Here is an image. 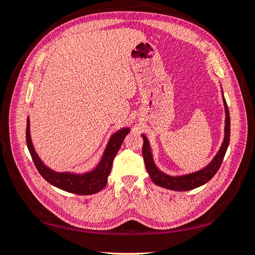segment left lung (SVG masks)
Masks as SVG:
<instances>
[{"label":"left lung","instance_id":"8db88e82","mask_svg":"<svg viewBox=\"0 0 255 255\" xmlns=\"http://www.w3.org/2000/svg\"><path fill=\"white\" fill-rule=\"evenodd\" d=\"M223 100H224V105H225V111H226L225 139L218 151V153L216 154L213 161H211L207 166L204 167L203 170L194 172L192 174L183 175V176H170V175L164 174L163 172H161L158 167L155 166L148 139L142 134V138H143L142 155L144 160V165H145V169H147V172L149 173V176L151 177V180L154 182V184H156V185L161 187L172 189V191L185 192V191H191V189L204 185V184H206L214 177V175L219 170L221 163H223L226 151L228 149L229 141H230V115H229V110H228V106H227V102L225 100L224 95H223Z\"/></svg>","mask_w":255,"mask_h":255}]
</instances>
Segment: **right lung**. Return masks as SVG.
<instances>
[{
    "instance_id": "add662e5",
    "label": "right lung",
    "mask_w": 255,
    "mask_h": 255,
    "mask_svg": "<svg viewBox=\"0 0 255 255\" xmlns=\"http://www.w3.org/2000/svg\"><path fill=\"white\" fill-rule=\"evenodd\" d=\"M129 130H130L129 128H123L114 133L110 139V142L107 144L99 165L93 171L84 173V174H73V173L69 172H55L42 163V161L36 153L34 145H32L31 142L28 118H27L26 127V142L27 148L29 150L31 159L34 161L38 172L40 173V175L48 183L69 193L78 195H92L101 192L105 187L107 177L112 170L114 158L116 156L119 148L122 147L124 139L128 134Z\"/></svg>"
}]
</instances>
